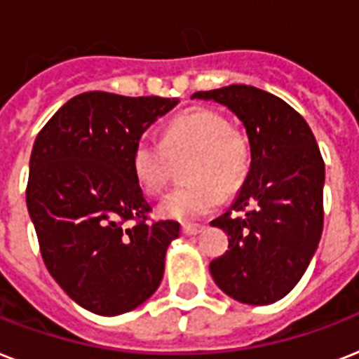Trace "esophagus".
Segmentation results:
<instances>
[{
    "mask_svg": "<svg viewBox=\"0 0 359 359\" xmlns=\"http://www.w3.org/2000/svg\"><path fill=\"white\" fill-rule=\"evenodd\" d=\"M205 229V227H203V225H182V233H184V235H188V236H191V235H199V233H201V231Z\"/></svg>",
    "mask_w": 359,
    "mask_h": 359,
    "instance_id": "1",
    "label": "esophagus"
}]
</instances>
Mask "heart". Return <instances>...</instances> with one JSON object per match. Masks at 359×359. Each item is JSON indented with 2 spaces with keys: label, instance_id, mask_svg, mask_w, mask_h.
<instances>
[{
  "label": "heart",
  "instance_id": "1",
  "mask_svg": "<svg viewBox=\"0 0 359 359\" xmlns=\"http://www.w3.org/2000/svg\"><path fill=\"white\" fill-rule=\"evenodd\" d=\"M184 165L188 186L175 188L158 203V216L194 222L218 208L222 194L231 196L242 184L250 165V147L240 132L229 128L224 115L197 108L177 115L156 140L141 135L132 152V168L143 191L156 196L165 188L175 162Z\"/></svg>",
  "mask_w": 359,
  "mask_h": 359
}]
</instances>
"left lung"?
Wrapping results in <instances>:
<instances>
[{"label":"left lung","instance_id":"1","mask_svg":"<svg viewBox=\"0 0 359 359\" xmlns=\"http://www.w3.org/2000/svg\"><path fill=\"white\" fill-rule=\"evenodd\" d=\"M191 98L231 109L244 124L251 152L235 203L210 224L229 236V250L210 262V273L233 300L273 304L306 273L323 235L324 162L317 140L296 109L257 87L229 86Z\"/></svg>","mask_w":359,"mask_h":359}]
</instances>
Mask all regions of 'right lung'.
Returning a JSON list of instances; mask_svg holds the SVG:
<instances>
[{"label":"right lung","instance_id":"obj_1","mask_svg":"<svg viewBox=\"0 0 359 359\" xmlns=\"http://www.w3.org/2000/svg\"><path fill=\"white\" fill-rule=\"evenodd\" d=\"M177 98L91 91L70 98L39 132L25 201L42 259L59 287L102 317L132 311L163 278L180 225L147 224L132 168L135 141ZM128 219L136 225L126 228Z\"/></svg>","mask_w":359,"mask_h":359}]
</instances>
